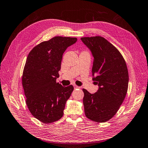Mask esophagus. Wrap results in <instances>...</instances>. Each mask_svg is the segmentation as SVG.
Instances as JSON below:
<instances>
[{
	"mask_svg": "<svg viewBox=\"0 0 148 148\" xmlns=\"http://www.w3.org/2000/svg\"><path fill=\"white\" fill-rule=\"evenodd\" d=\"M74 88H81V87H79L76 85H74Z\"/></svg>",
	"mask_w": 148,
	"mask_h": 148,
	"instance_id": "esophagus-1",
	"label": "esophagus"
}]
</instances>
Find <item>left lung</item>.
Instances as JSON below:
<instances>
[{"mask_svg":"<svg viewBox=\"0 0 148 148\" xmlns=\"http://www.w3.org/2000/svg\"><path fill=\"white\" fill-rule=\"evenodd\" d=\"M81 40L94 58L92 79L99 86L94 94L83 89L85 115L94 121L105 122L115 115L125 98L129 81L127 66L119 51L104 38Z\"/></svg>","mask_w":148,"mask_h":148,"instance_id":"8db88e82","label":"left lung"}]
</instances>
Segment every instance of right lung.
Wrapping results in <instances>:
<instances>
[{"mask_svg": "<svg viewBox=\"0 0 148 148\" xmlns=\"http://www.w3.org/2000/svg\"><path fill=\"white\" fill-rule=\"evenodd\" d=\"M76 38L55 36L33 48L27 58L22 76L26 103L32 115L45 123L61 119L74 87L56 82L63 53Z\"/></svg>", "mask_w": 148, "mask_h": 148, "instance_id": "1", "label": "right lung"}]
</instances>
